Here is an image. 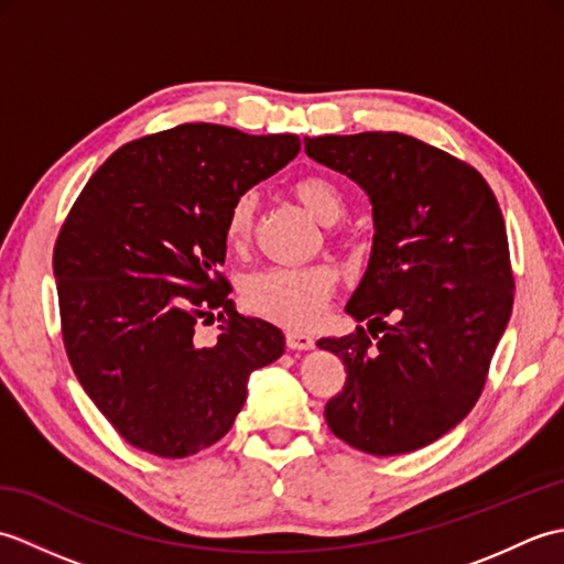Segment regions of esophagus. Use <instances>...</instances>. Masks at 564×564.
<instances>
[{
    "label": "esophagus",
    "mask_w": 564,
    "mask_h": 564,
    "mask_svg": "<svg viewBox=\"0 0 564 564\" xmlns=\"http://www.w3.org/2000/svg\"><path fill=\"white\" fill-rule=\"evenodd\" d=\"M285 344H289V349L293 351H307L315 346V339L305 332H289L285 334Z\"/></svg>",
    "instance_id": "1"
}]
</instances>
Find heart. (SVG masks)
I'll use <instances>...</instances> for the list:
<instances>
[{"mask_svg":"<svg viewBox=\"0 0 564 564\" xmlns=\"http://www.w3.org/2000/svg\"><path fill=\"white\" fill-rule=\"evenodd\" d=\"M293 196L303 208L315 215L322 225L337 223L346 200L341 188L327 176L310 174L297 178L291 186ZM257 218V196L239 194L225 220V245L235 254L245 251ZM337 273L325 263H307V267H271L251 273L242 283V303L263 319L291 329H307L322 317L332 297Z\"/></svg>","mask_w":564,"mask_h":564,"instance_id":"heart-1","label":"heart"}]
</instances>
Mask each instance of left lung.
I'll return each mask as SVG.
<instances>
[{
  "instance_id": "1",
  "label": "left lung",
  "mask_w": 564,
  "mask_h": 564,
  "mask_svg": "<svg viewBox=\"0 0 564 564\" xmlns=\"http://www.w3.org/2000/svg\"><path fill=\"white\" fill-rule=\"evenodd\" d=\"M305 152L366 191L376 230L368 269L344 310L368 319L377 341L364 327L317 341L346 368L325 419L334 436L364 453L419 451L473 410L511 317L499 203L470 164L412 135L305 138Z\"/></svg>"
}]
</instances>
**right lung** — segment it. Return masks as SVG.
Masks as SVG:
<instances>
[{"mask_svg": "<svg viewBox=\"0 0 564 564\" xmlns=\"http://www.w3.org/2000/svg\"><path fill=\"white\" fill-rule=\"evenodd\" d=\"M297 152V135L184 123L116 150L72 206L53 254L63 341L130 446L162 458L213 446L249 376L283 356V332L239 315L218 269L232 200ZM215 308L219 341L198 347L195 325Z\"/></svg>", "mask_w": 564, "mask_h": 564, "instance_id": "add662e5", "label": "right lung"}]
</instances>
